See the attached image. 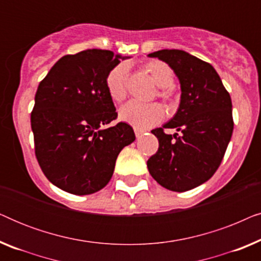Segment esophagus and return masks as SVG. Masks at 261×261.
<instances>
[{
    "label": "esophagus",
    "mask_w": 261,
    "mask_h": 261,
    "mask_svg": "<svg viewBox=\"0 0 261 261\" xmlns=\"http://www.w3.org/2000/svg\"><path fill=\"white\" fill-rule=\"evenodd\" d=\"M144 132L145 130L140 129V128H134V133H135V137H137V138H140L141 135L144 134Z\"/></svg>",
    "instance_id": "obj_1"
}]
</instances>
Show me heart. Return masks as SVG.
Segmentation results:
<instances>
[{"label":"heart","mask_w":261,"mask_h":261,"mask_svg":"<svg viewBox=\"0 0 261 261\" xmlns=\"http://www.w3.org/2000/svg\"><path fill=\"white\" fill-rule=\"evenodd\" d=\"M142 70L159 87L158 95L166 101H172L173 94L171 90L174 82V72L166 63L162 60H151L142 65ZM128 81V66L120 64L107 74L106 88L109 97L114 102H121L126 98ZM121 121L135 128H149L162 122L165 117V109L159 103H140L130 101L121 107L119 112Z\"/></svg>","instance_id":"1"}]
</instances>
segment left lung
Returning <instances> with one entry per match:
<instances>
[{
    "label": "left lung",
    "instance_id": "8db88e82",
    "mask_svg": "<svg viewBox=\"0 0 261 261\" xmlns=\"http://www.w3.org/2000/svg\"><path fill=\"white\" fill-rule=\"evenodd\" d=\"M158 58L173 70L180 83V103L176 115L152 133L159 148L147 160L151 176L171 191L183 192L205 183L222 162L233 133L229 92L209 63L181 49H160ZM176 127L181 135H165Z\"/></svg>",
    "mask_w": 261,
    "mask_h": 261
}]
</instances>
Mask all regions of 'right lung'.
Returning <instances> with one entry per match:
<instances>
[{"instance_id": "add662e5", "label": "right lung", "mask_w": 261, "mask_h": 261, "mask_svg": "<svg viewBox=\"0 0 261 261\" xmlns=\"http://www.w3.org/2000/svg\"><path fill=\"white\" fill-rule=\"evenodd\" d=\"M127 58L96 48L64 56L39 84L31 114L35 156L46 178L64 191L101 190L121 149L135 140L126 122L107 127L117 117L107 74Z\"/></svg>"}]
</instances>
